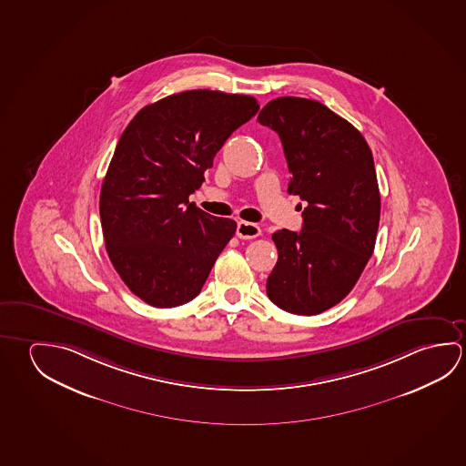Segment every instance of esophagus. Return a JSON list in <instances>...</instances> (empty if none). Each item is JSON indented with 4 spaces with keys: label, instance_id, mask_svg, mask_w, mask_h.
Here are the masks:
<instances>
[{
    "label": "esophagus",
    "instance_id": "34e87169",
    "mask_svg": "<svg viewBox=\"0 0 466 466\" xmlns=\"http://www.w3.org/2000/svg\"><path fill=\"white\" fill-rule=\"evenodd\" d=\"M236 234L238 238L250 240V238H255V237L261 236V229H259L257 224H253V222L238 221L237 222Z\"/></svg>",
    "mask_w": 466,
    "mask_h": 466
}]
</instances>
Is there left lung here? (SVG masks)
Masks as SVG:
<instances>
[{
	"label": "left lung",
	"mask_w": 466,
	"mask_h": 466,
	"mask_svg": "<svg viewBox=\"0 0 466 466\" xmlns=\"http://www.w3.org/2000/svg\"><path fill=\"white\" fill-rule=\"evenodd\" d=\"M258 122L279 135L288 191L307 201L300 232L273 234L278 261L268 298L286 312L317 315L351 292L374 253L380 193L372 151L351 123L317 100L278 97Z\"/></svg>",
	"instance_id": "left-lung-1"
}]
</instances>
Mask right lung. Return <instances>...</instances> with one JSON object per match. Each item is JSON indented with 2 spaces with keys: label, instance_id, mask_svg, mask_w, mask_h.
Listing matches in <instances>:
<instances>
[{
  "label": "right lung",
  "instance_id": "right-lung-1",
  "mask_svg": "<svg viewBox=\"0 0 466 466\" xmlns=\"http://www.w3.org/2000/svg\"><path fill=\"white\" fill-rule=\"evenodd\" d=\"M258 108L252 96L178 92L141 108L123 131L100 190V222L115 271L146 304L167 309L197 298L236 234V221L188 197Z\"/></svg>",
  "mask_w": 466,
  "mask_h": 466
}]
</instances>
